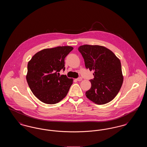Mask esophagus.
Segmentation results:
<instances>
[{"instance_id":"34e87169","label":"esophagus","mask_w":147,"mask_h":147,"mask_svg":"<svg viewBox=\"0 0 147 147\" xmlns=\"http://www.w3.org/2000/svg\"><path fill=\"white\" fill-rule=\"evenodd\" d=\"M76 80H77V81H78V82H80V81H82V80H83V79H82V78H81V77H79V78H77Z\"/></svg>"}]
</instances>
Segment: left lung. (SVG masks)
Here are the masks:
<instances>
[{"label": "left lung", "mask_w": 147, "mask_h": 147, "mask_svg": "<svg viewBox=\"0 0 147 147\" xmlns=\"http://www.w3.org/2000/svg\"><path fill=\"white\" fill-rule=\"evenodd\" d=\"M78 51L84 59L86 69L94 70V78L90 79L91 88L86 96L98 105L112 100L119 93L123 78L119 58L110 49L98 45H85Z\"/></svg>", "instance_id": "left-lung-1"}]
</instances>
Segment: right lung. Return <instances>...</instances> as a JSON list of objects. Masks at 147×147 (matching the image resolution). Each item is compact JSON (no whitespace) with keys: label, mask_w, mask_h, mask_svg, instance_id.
<instances>
[{"label":"right lung","mask_w":147,"mask_h":147,"mask_svg":"<svg viewBox=\"0 0 147 147\" xmlns=\"http://www.w3.org/2000/svg\"><path fill=\"white\" fill-rule=\"evenodd\" d=\"M73 49L70 46H59L40 51L28 64L26 80L34 95L41 101L55 104L66 96L73 79L59 76L65 70L64 59Z\"/></svg>","instance_id":"right-lung-1"}]
</instances>
